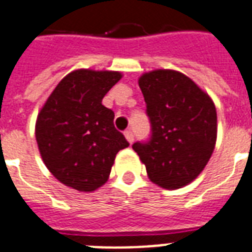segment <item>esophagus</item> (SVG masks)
<instances>
[{
  "instance_id": "obj_1",
  "label": "esophagus",
  "mask_w": 252,
  "mask_h": 252,
  "mask_svg": "<svg viewBox=\"0 0 252 252\" xmlns=\"http://www.w3.org/2000/svg\"><path fill=\"white\" fill-rule=\"evenodd\" d=\"M124 136H126V139L128 140V143H129V144H132V143H133V140H135V135H133V132H132L131 129H128V131L124 132Z\"/></svg>"
}]
</instances>
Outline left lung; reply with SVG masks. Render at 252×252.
<instances>
[{
  "label": "left lung",
  "instance_id": "8db88e82",
  "mask_svg": "<svg viewBox=\"0 0 252 252\" xmlns=\"http://www.w3.org/2000/svg\"><path fill=\"white\" fill-rule=\"evenodd\" d=\"M152 126L148 143H135L152 183L178 189L200 175L216 144L212 98L186 74L156 69L139 79Z\"/></svg>",
  "mask_w": 252,
  "mask_h": 252
}]
</instances>
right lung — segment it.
<instances>
[{
  "label": "right lung",
  "mask_w": 252,
  "mask_h": 252,
  "mask_svg": "<svg viewBox=\"0 0 252 252\" xmlns=\"http://www.w3.org/2000/svg\"><path fill=\"white\" fill-rule=\"evenodd\" d=\"M123 77L115 70L76 69L41 108L36 140L42 161L65 186L92 192L107 183L117 152L129 143L113 126L102 98Z\"/></svg>",
  "instance_id": "right-lung-1"
}]
</instances>
